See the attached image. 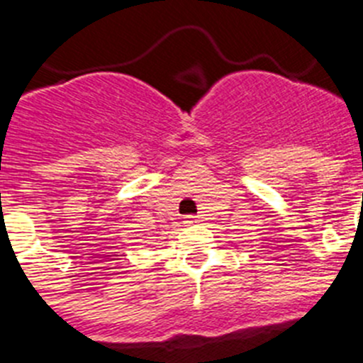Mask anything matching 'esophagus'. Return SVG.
<instances>
[{
    "mask_svg": "<svg viewBox=\"0 0 363 363\" xmlns=\"http://www.w3.org/2000/svg\"><path fill=\"white\" fill-rule=\"evenodd\" d=\"M184 223H187V225H194V223H198V218L196 216H187L184 220Z\"/></svg>",
    "mask_w": 363,
    "mask_h": 363,
    "instance_id": "1",
    "label": "esophagus"
}]
</instances>
